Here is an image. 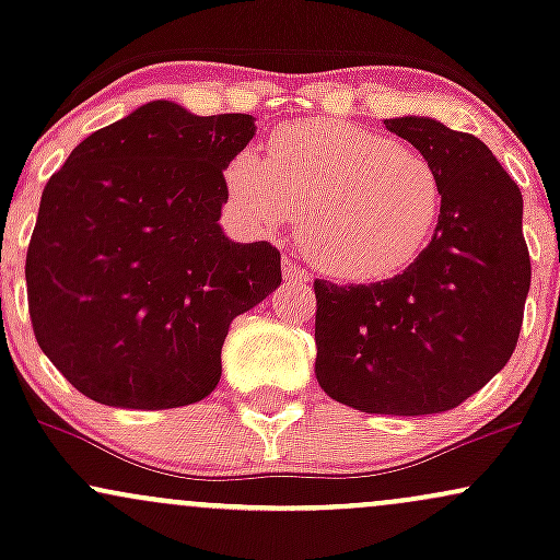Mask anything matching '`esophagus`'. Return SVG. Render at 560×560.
Returning <instances> with one entry per match:
<instances>
[{
  "label": "esophagus",
  "instance_id": "1",
  "mask_svg": "<svg viewBox=\"0 0 560 560\" xmlns=\"http://www.w3.org/2000/svg\"><path fill=\"white\" fill-rule=\"evenodd\" d=\"M307 279H311V276H307L305 268H300L298 262H292V260H284V284L287 287H300V284H305Z\"/></svg>",
  "mask_w": 560,
  "mask_h": 560
}]
</instances>
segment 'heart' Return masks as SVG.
Here are the masks:
<instances>
[{
  "label": "heart",
  "instance_id": "b5f03b06",
  "mask_svg": "<svg viewBox=\"0 0 560 560\" xmlns=\"http://www.w3.org/2000/svg\"><path fill=\"white\" fill-rule=\"evenodd\" d=\"M231 202L260 231L300 217V244L318 271L382 281L427 253L445 189L419 150L337 118L276 128L268 160L244 150L226 165Z\"/></svg>",
  "mask_w": 560,
  "mask_h": 560
}]
</instances>
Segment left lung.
<instances>
[{"instance_id":"1","label":"left lung","mask_w":560,"mask_h":560,"mask_svg":"<svg viewBox=\"0 0 560 560\" xmlns=\"http://www.w3.org/2000/svg\"><path fill=\"white\" fill-rule=\"evenodd\" d=\"M384 126L434 165L445 189L427 253L376 284L316 279V378L363 413L458 408L516 350L532 262L516 182L485 141L432 118Z\"/></svg>"}]
</instances>
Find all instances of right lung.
<instances>
[{"label": "right lung", "mask_w": 560, "mask_h": 560, "mask_svg": "<svg viewBox=\"0 0 560 560\" xmlns=\"http://www.w3.org/2000/svg\"><path fill=\"white\" fill-rule=\"evenodd\" d=\"M244 113L147 102L86 137L42 191L25 255L36 342L89 400L163 410L221 378L229 324L281 284L271 242L218 226Z\"/></svg>", "instance_id": "right-lung-1"}]
</instances>
